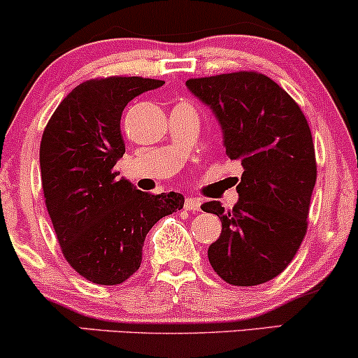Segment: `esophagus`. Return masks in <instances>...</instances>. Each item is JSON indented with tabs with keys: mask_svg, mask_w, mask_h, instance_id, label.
Segmentation results:
<instances>
[{
	"mask_svg": "<svg viewBox=\"0 0 358 358\" xmlns=\"http://www.w3.org/2000/svg\"><path fill=\"white\" fill-rule=\"evenodd\" d=\"M200 206L201 201L198 198H187L185 200V210H188V212H200Z\"/></svg>",
	"mask_w": 358,
	"mask_h": 358,
	"instance_id": "obj_1",
	"label": "esophagus"
}]
</instances>
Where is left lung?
<instances>
[{
  "mask_svg": "<svg viewBox=\"0 0 358 358\" xmlns=\"http://www.w3.org/2000/svg\"><path fill=\"white\" fill-rule=\"evenodd\" d=\"M187 86L220 122L227 157L243 166L234 208L201 205L222 220L208 260L230 285H260L287 268L307 234L317 182L307 118L282 86L257 71L190 78Z\"/></svg>",
  "mask_w": 358,
  "mask_h": 358,
  "instance_id": "left-lung-1",
  "label": "left lung"
}]
</instances>
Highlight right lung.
Returning a JSON list of instances; mask_svg holds the SVG:
<instances>
[{
	"label": "right lung",
	"mask_w": 358,
	"mask_h": 358,
	"mask_svg": "<svg viewBox=\"0 0 358 358\" xmlns=\"http://www.w3.org/2000/svg\"><path fill=\"white\" fill-rule=\"evenodd\" d=\"M163 83L141 76L85 81L66 94L43 131L41 185L56 238L73 270L98 285L130 278L141 265L150 228L183 208L180 193L140 192L115 170L124 153V106Z\"/></svg>",
	"instance_id": "add662e5"
}]
</instances>
